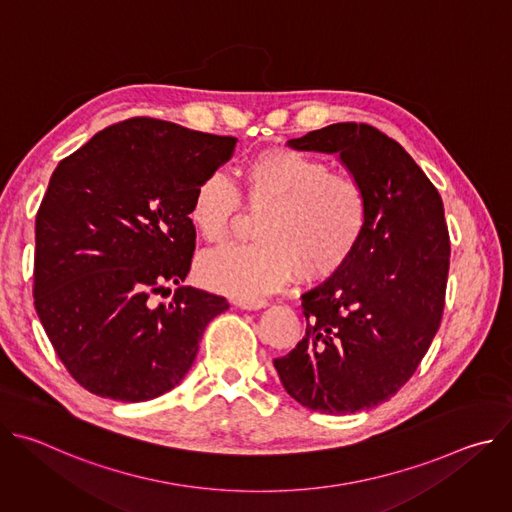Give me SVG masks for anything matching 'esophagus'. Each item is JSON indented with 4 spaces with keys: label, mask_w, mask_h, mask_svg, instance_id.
<instances>
[{
    "label": "esophagus",
    "mask_w": 512,
    "mask_h": 512,
    "mask_svg": "<svg viewBox=\"0 0 512 512\" xmlns=\"http://www.w3.org/2000/svg\"><path fill=\"white\" fill-rule=\"evenodd\" d=\"M235 306L237 308H241V310H261V308H265L267 306V302L265 300H255V298H239V300H235Z\"/></svg>",
    "instance_id": "1"
}]
</instances>
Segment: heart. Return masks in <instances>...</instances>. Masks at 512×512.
Instances as JSON below:
<instances>
[{"label":"heart","mask_w":512,"mask_h":512,"mask_svg":"<svg viewBox=\"0 0 512 512\" xmlns=\"http://www.w3.org/2000/svg\"><path fill=\"white\" fill-rule=\"evenodd\" d=\"M241 192L251 212H261L251 245H229L198 261L204 285L253 298L285 285L296 273L320 281L348 265L369 229V196L348 174L310 154L269 148L241 168ZM241 214V196L223 176L202 178L190 198L188 218L206 243L225 241Z\"/></svg>","instance_id":"heart-1"}]
</instances>
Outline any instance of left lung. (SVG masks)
<instances>
[{"mask_svg": "<svg viewBox=\"0 0 512 512\" xmlns=\"http://www.w3.org/2000/svg\"><path fill=\"white\" fill-rule=\"evenodd\" d=\"M289 148L338 154L369 196V229L344 269L306 291V336L273 367L300 405L344 415L391 399L442 322L450 235L440 192L401 145L334 123Z\"/></svg>", "mask_w": 512, "mask_h": 512, "instance_id": "8db88e82", "label": "left lung"}]
</instances>
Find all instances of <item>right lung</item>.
<instances>
[{
  "instance_id": "right-lung-1",
  "label": "right lung",
  "mask_w": 512,
  "mask_h": 512,
  "mask_svg": "<svg viewBox=\"0 0 512 512\" xmlns=\"http://www.w3.org/2000/svg\"><path fill=\"white\" fill-rule=\"evenodd\" d=\"M235 137L152 117L105 127L64 158L36 214L34 306L66 371L87 391L150 401L190 371L223 296L180 285L196 229V184L235 152ZM174 282L170 305L151 296Z\"/></svg>"
}]
</instances>
